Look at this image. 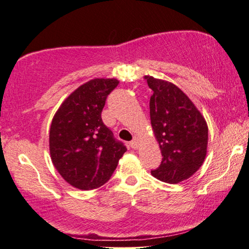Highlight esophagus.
Here are the masks:
<instances>
[{
  "label": "esophagus",
  "mask_w": 249,
  "mask_h": 249,
  "mask_svg": "<svg viewBox=\"0 0 249 249\" xmlns=\"http://www.w3.org/2000/svg\"><path fill=\"white\" fill-rule=\"evenodd\" d=\"M139 145H140V139L138 138V136H135L134 139H133V141L131 142V146L133 149H138L139 148Z\"/></svg>",
  "instance_id": "34e87169"
}]
</instances>
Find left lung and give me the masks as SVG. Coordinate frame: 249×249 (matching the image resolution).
Masks as SVG:
<instances>
[{
  "label": "left lung",
  "mask_w": 249,
  "mask_h": 249,
  "mask_svg": "<svg viewBox=\"0 0 249 249\" xmlns=\"http://www.w3.org/2000/svg\"><path fill=\"white\" fill-rule=\"evenodd\" d=\"M153 93L150 120L162 161L151 171L157 179L178 184L193 176L208 152L209 128L204 116L183 90L166 80L144 75Z\"/></svg>",
  "instance_id": "obj_1"
}]
</instances>
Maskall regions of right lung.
<instances>
[{"mask_svg":"<svg viewBox=\"0 0 249 249\" xmlns=\"http://www.w3.org/2000/svg\"><path fill=\"white\" fill-rule=\"evenodd\" d=\"M118 83L114 78L83 83L65 98L52 121V162L63 179L78 190L103 186L126 152L101 120L107 96Z\"/></svg>","mask_w":249,"mask_h":249,"instance_id":"add662e5","label":"right lung"}]
</instances>
